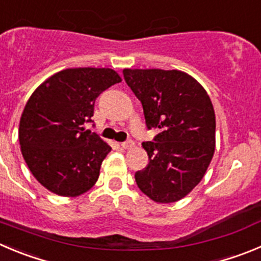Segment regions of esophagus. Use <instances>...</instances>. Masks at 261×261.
I'll list each match as a JSON object with an SVG mask.
<instances>
[{"label": "esophagus", "instance_id": "34e87169", "mask_svg": "<svg viewBox=\"0 0 261 261\" xmlns=\"http://www.w3.org/2000/svg\"><path fill=\"white\" fill-rule=\"evenodd\" d=\"M121 147H122L123 149H131V148L135 147V143H134L133 140H127V142L121 143Z\"/></svg>", "mask_w": 261, "mask_h": 261}]
</instances>
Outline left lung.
<instances>
[{"label": "left lung", "instance_id": "left-lung-1", "mask_svg": "<svg viewBox=\"0 0 261 261\" xmlns=\"http://www.w3.org/2000/svg\"><path fill=\"white\" fill-rule=\"evenodd\" d=\"M142 101L154 142L143 143L149 164L135 174L139 189L158 203L184 198L204 176L215 152V111L202 85L172 69H123Z\"/></svg>", "mask_w": 261, "mask_h": 261}]
</instances>
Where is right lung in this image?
I'll list each match as a JSON object with an SVG mask.
<instances>
[{
  "instance_id": "1",
  "label": "right lung",
  "mask_w": 261,
  "mask_h": 261,
  "mask_svg": "<svg viewBox=\"0 0 261 261\" xmlns=\"http://www.w3.org/2000/svg\"><path fill=\"white\" fill-rule=\"evenodd\" d=\"M121 81L111 68H69L33 91L20 117L19 143L41 186L63 197L95 186L112 148L85 123L91 122L96 97Z\"/></svg>"
}]
</instances>
